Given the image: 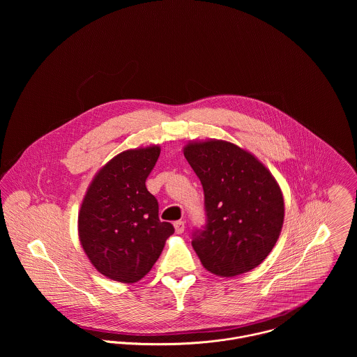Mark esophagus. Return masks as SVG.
Segmentation results:
<instances>
[{"instance_id":"34e87169","label":"esophagus","mask_w":357,"mask_h":357,"mask_svg":"<svg viewBox=\"0 0 357 357\" xmlns=\"http://www.w3.org/2000/svg\"><path fill=\"white\" fill-rule=\"evenodd\" d=\"M174 228H176V232H177V234H183L184 229H185V222L181 221V220H178V221L174 222Z\"/></svg>"}]
</instances>
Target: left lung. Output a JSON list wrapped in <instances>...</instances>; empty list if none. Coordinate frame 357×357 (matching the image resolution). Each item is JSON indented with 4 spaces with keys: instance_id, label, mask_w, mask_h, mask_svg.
Returning <instances> with one entry per match:
<instances>
[{
    "instance_id": "left-lung-1",
    "label": "left lung",
    "mask_w": 357,
    "mask_h": 357,
    "mask_svg": "<svg viewBox=\"0 0 357 357\" xmlns=\"http://www.w3.org/2000/svg\"><path fill=\"white\" fill-rule=\"evenodd\" d=\"M184 156L204 187L206 222L192 232L201 262L224 278L252 271L282 231L284 202L276 180L252 153L228 142L191 143Z\"/></svg>"
}]
</instances>
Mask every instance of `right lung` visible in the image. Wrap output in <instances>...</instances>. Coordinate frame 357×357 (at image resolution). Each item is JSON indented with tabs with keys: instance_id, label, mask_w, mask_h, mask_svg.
Returning <instances> with one entry per match:
<instances>
[{
	"instance_id": "1",
	"label": "right lung",
	"mask_w": 357,
	"mask_h": 357,
	"mask_svg": "<svg viewBox=\"0 0 357 357\" xmlns=\"http://www.w3.org/2000/svg\"><path fill=\"white\" fill-rule=\"evenodd\" d=\"M158 146L112 158L96 174L78 215L79 241L104 276L135 283L144 278L174 232L162 222L146 180L159 158Z\"/></svg>"
}]
</instances>
